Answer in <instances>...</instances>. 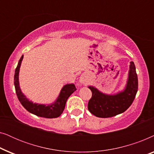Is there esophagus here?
Listing matches in <instances>:
<instances>
[{
	"label": "esophagus",
	"mask_w": 154,
	"mask_h": 154,
	"mask_svg": "<svg viewBox=\"0 0 154 154\" xmlns=\"http://www.w3.org/2000/svg\"><path fill=\"white\" fill-rule=\"evenodd\" d=\"M88 82V79L85 75H81L79 79V83L81 84H84Z\"/></svg>",
	"instance_id": "obj_1"
}]
</instances>
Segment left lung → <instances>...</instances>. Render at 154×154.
<instances>
[{
  "label": "left lung",
  "mask_w": 154,
  "mask_h": 154,
  "mask_svg": "<svg viewBox=\"0 0 154 154\" xmlns=\"http://www.w3.org/2000/svg\"><path fill=\"white\" fill-rule=\"evenodd\" d=\"M128 77L125 88L116 93H103L94 86H88L92 95L88 102V110L99 118H109L123 113L130 106L138 89V79L133 62H130Z\"/></svg>",
  "instance_id": "8db88e82"
}]
</instances>
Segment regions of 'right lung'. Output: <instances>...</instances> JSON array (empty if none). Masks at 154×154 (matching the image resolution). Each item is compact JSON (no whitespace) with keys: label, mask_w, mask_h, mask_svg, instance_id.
I'll return each instance as SVG.
<instances>
[{"label":"right lung","mask_w":154,"mask_h":154,"mask_svg":"<svg viewBox=\"0 0 154 154\" xmlns=\"http://www.w3.org/2000/svg\"><path fill=\"white\" fill-rule=\"evenodd\" d=\"M23 57H24V56L22 55L21 57L20 61H19L14 76V88H15L16 94L18 97V100H20L22 106L29 112L33 113V114L37 116L47 118V119H54V118L59 117L64 111L68 98L73 92L76 90L75 85L73 83H68L64 85L62 88V90H61L57 98L51 104H44L33 102L32 101L29 100L25 96V94L22 92L20 86L19 73H20V69Z\"/></svg>","instance_id":"right-lung-1"}]
</instances>
